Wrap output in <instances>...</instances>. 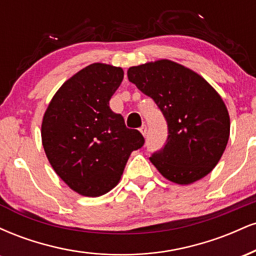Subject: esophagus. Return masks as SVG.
<instances>
[{
  "mask_svg": "<svg viewBox=\"0 0 256 256\" xmlns=\"http://www.w3.org/2000/svg\"><path fill=\"white\" fill-rule=\"evenodd\" d=\"M140 134H143V136H146V126L143 125L142 128H140Z\"/></svg>",
  "mask_w": 256,
  "mask_h": 256,
  "instance_id": "obj_1",
  "label": "esophagus"
}]
</instances>
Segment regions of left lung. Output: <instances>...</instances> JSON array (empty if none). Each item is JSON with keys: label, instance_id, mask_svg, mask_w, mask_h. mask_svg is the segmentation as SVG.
Returning <instances> with one entry per match:
<instances>
[{"label": "left lung", "instance_id": "8db88e82", "mask_svg": "<svg viewBox=\"0 0 256 256\" xmlns=\"http://www.w3.org/2000/svg\"><path fill=\"white\" fill-rule=\"evenodd\" d=\"M128 80L154 100L168 128L152 164L166 179L188 185L219 162L230 136L228 108L201 76L171 60L130 67Z\"/></svg>", "mask_w": 256, "mask_h": 256}]
</instances>
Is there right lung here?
<instances>
[{"label":"right lung","mask_w":256,"mask_h":256,"mask_svg":"<svg viewBox=\"0 0 256 256\" xmlns=\"http://www.w3.org/2000/svg\"><path fill=\"white\" fill-rule=\"evenodd\" d=\"M124 78L120 67L91 64L66 80L44 113L42 143L56 174L89 198L119 183L128 156L144 144L138 130L128 128L110 100Z\"/></svg>","instance_id":"1"}]
</instances>
